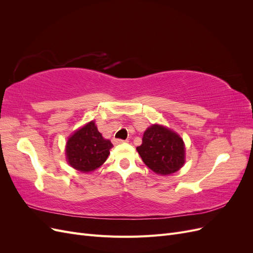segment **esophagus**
Listing matches in <instances>:
<instances>
[{"mask_svg":"<svg viewBox=\"0 0 253 253\" xmlns=\"http://www.w3.org/2000/svg\"><path fill=\"white\" fill-rule=\"evenodd\" d=\"M126 142H127V140L116 139V138H114V139H113V143H114V144H120V143H126Z\"/></svg>","mask_w":253,"mask_h":253,"instance_id":"1","label":"esophagus"}]
</instances>
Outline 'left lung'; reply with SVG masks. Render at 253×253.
Instances as JSON below:
<instances>
[{"mask_svg": "<svg viewBox=\"0 0 253 253\" xmlns=\"http://www.w3.org/2000/svg\"><path fill=\"white\" fill-rule=\"evenodd\" d=\"M142 162L160 175H170L185 164V144L171 129L154 125L143 133L142 143L137 147Z\"/></svg>", "mask_w": 253, "mask_h": 253, "instance_id": "1", "label": "left lung"}]
</instances>
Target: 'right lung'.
<instances>
[{
    "mask_svg": "<svg viewBox=\"0 0 253 253\" xmlns=\"http://www.w3.org/2000/svg\"><path fill=\"white\" fill-rule=\"evenodd\" d=\"M112 147V142L104 139L95 122L90 121L68 138L66 157L74 169L90 172L105 162Z\"/></svg>",
    "mask_w": 253,
    "mask_h": 253,
    "instance_id": "right-lung-1",
    "label": "right lung"
}]
</instances>
